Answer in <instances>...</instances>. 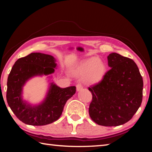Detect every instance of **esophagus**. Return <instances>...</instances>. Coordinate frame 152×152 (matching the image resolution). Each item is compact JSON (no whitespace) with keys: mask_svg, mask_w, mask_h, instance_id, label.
<instances>
[{"mask_svg":"<svg viewBox=\"0 0 152 152\" xmlns=\"http://www.w3.org/2000/svg\"><path fill=\"white\" fill-rule=\"evenodd\" d=\"M83 88V86H82L80 84H78L76 85V91H80Z\"/></svg>","mask_w":152,"mask_h":152,"instance_id":"1","label":"esophagus"}]
</instances>
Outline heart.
<instances>
[{"instance_id":"obj_1","label":"heart","mask_w":152,"mask_h":152,"mask_svg":"<svg viewBox=\"0 0 152 152\" xmlns=\"http://www.w3.org/2000/svg\"><path fill=\"white\" fill-rule=\"evenodd\" d=\"M106 72L104 64L97 58L86 59L80 64L77 72L84 78L88 84H95L101 81Z\"/></svg>"}]
</instances>
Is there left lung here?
<instances>
[{
    "mask_svg": "<svg viewBox=\"0 0 152 152\" xmlns=\"http://www.w3.org/2000/svg\"><path fill=\"white\" fill-rule=\"evenodd\" d=\"M110 70L99 83L89 87L92 100L90 117L102 126H119L128 122L141 106L143 82L132 59L111 53L107 57Z\"/></svg>",
    "mask_w": 152,
    "mask_h": 152,
    "instance_id": "obj_1",
    "label": "left lung"
}]
</instances>
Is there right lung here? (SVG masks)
<instances>
[{
    "mask_svg": "<svg viewBox=\"0 0 152 152\" xmlns=\"http://www.w3.org/2000/svg\"><path fill=\"white\" fill-rule=\"evenodd\" d=\"M57 68L52 56L31 53L19 58L12 66L7 80V101L12 111L23 123L40 126L57 121L69 99L76 93V86L60 88L52 82L51 74ZM47 75L48 88L45 98L39 104L33 105L23 99V87L34 77Z\"/></svg>",
    "mask_w": 152,
    "mask_h": 152,
    "instance_id": "1",
    "label": "right lung"
}]
</instances>
